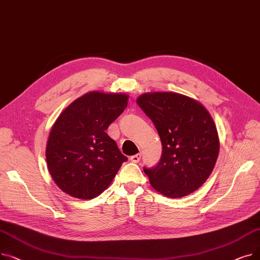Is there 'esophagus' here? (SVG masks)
Segmentation results:
<instances>
[{"label": "esophagus", "instance_id": "esophagus-1", "mask_svg": "<svg viewBox=\"0 0 260 260\" xmlns=\"http://www.w3.org/2000/svg\"><path fill=\"white\" fill-rule=\"evenodd\" d=\"M140 159H141V154H136V155H134V156H132V157L129 158V160H131L133 163H138V162L140 161Z\"/></svg>", "mask_w": 260, "mask_h": 260}]
</instances>
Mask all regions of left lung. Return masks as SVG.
<instances>
[{
  "label": "left lung",
  "instance_id": "1",
  "mask_svg": "<svg viewBox=\"0 0 260 260\" xmlns=\"http://www.w3.org/2000/svg\"><path fill=\"white\" fill-rule=\"evenodd\" d=\"M137 103L162 143L158 165L144 169L152 186L169 198L195 192L209 178L219 154L212 116L200 102L172 91L143 93Z\"/></svg>",
  "mask_w": 260,
  "mask_h": 260
}]
</instances>
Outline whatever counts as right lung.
I'll use <instances>...</instances> for the list:
<instances>
[{
    "label": "right lung",
    "instance_id": "obj_1",
    "mask_svg": "<svg viewBox=\"0 0 260 260\" xmlns=\"http://www.w3.org/2000/svg\"><path fill=\"white\" fill-rule=\"evenodd\" d=\"M126 93L90 91L68 105L50 129L46 162L51 178L78 199L99 196L127 158L106 134L127 106Z\"/></svg>",
    "mask_w": 260,
    "mask_h": 260
}]
</instances>
